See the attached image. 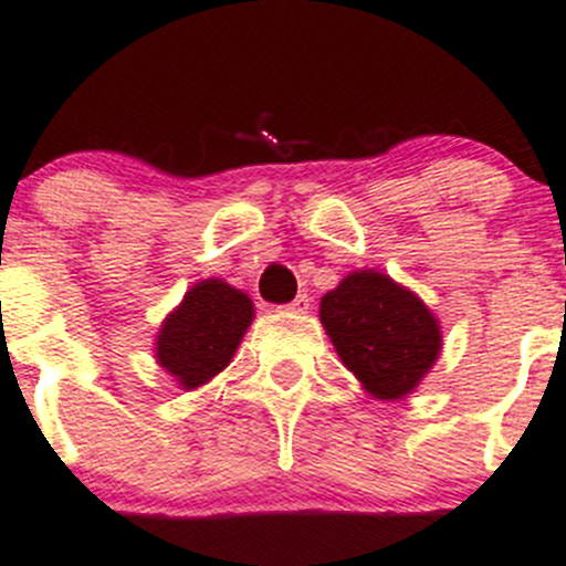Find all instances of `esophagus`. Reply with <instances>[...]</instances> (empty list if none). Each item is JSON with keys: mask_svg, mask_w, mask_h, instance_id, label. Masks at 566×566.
Wrapping results in <instances>:
<instances>
[{"mask_svg": "<svg viewBox=\"0 0 566 566\" xmlns=\"http://www.w3.org/2000/svg\"><path fill=\"white\" fill-rule=\"evenodd\" d=\"M310 295H306V293H301V295H295V298H293V304H287V310L290 312H306V310H310Z\"/></svg>", "mask_w": 566, "mask_h": 566, "instance_id": "esophagus-1", "label": "esophagus"}]
</instances>
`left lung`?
Here are the masks:
<instances>
[{"instance_id":"obj_1","label":"left lung","mask_w":566,"mask_h":566,"mask_svg":"<svg viewBox=\"0 0 566 566\" xmlns=\"http://www.w3.org/2000/svg\"><path fill=\"white\" fill-rule=\"evenodd\" d=\"M321 323L343 365L378 400L409 395L442 348L429 306L376 271L350 273L323 295Z\"/></svg>"}]
</instances>
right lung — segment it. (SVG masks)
<instances>
[{"mask_svg":"<svg viewBox=\"0 0 566 566\" xmlns=\"http://www.w3.org/2000/svg\"><path fill=\"white\" fill-rule=\"evenodd\" d=\"M251 321L254 304L249 295L221 279H205L163 321L155 348L157 365L166 367L179 387H201L232 361Z\"/></svg>","mask_w":566,"mask_h":566,"instance_id":"add662e5","label":"right lung"}]
</instances>
